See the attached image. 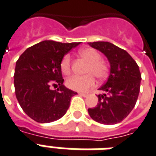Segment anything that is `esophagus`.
Masks as SVG:
<instances>
[{
    "mask_svg": "<svg viewBox=\"0 0 156 156\" xmlns=\"http://www.w3.org/2000/svg\"><path fill=\"white\" fill-rule=\"evenodd\" d=\"M80 94V95L83 96V97H87L88 95H89V94L88 93H82V92H80V93H78Z\"/></svg>",
    "mask_w": 156,
    "mask_h": 156,
    "instance_id": "34e87169",
    "label": "esophagus"
}]
</instances>
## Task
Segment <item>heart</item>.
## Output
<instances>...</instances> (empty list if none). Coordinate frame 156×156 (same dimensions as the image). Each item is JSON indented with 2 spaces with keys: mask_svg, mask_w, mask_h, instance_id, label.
<instances>
[{
  "mask_svg": "<svg viewBox=\"0 0 156 156\" xmlns=\"http://www.w3.org/2000/svg\"><path fill=\"white\" fill-rule=\"evenodd\" d=\"M80 57H82L88 62L85 69V76H74L67 79L66 85L72 90L78 92H85L95 85V78L98 80L105 79L108 76L109 67L105 60L101 59V55L98 51L91 48L80 49ZM60 69L62 74L67 76L71 71V56L66 54L60 62Z\"/></svg>",
  "mask_w": 156,
  "mask_h": 156,
  "instance_id": "heart-1",
  "label": "heart"
}]
</instances>
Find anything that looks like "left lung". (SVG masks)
<instances>
[{"instance_id":"left-lung-1","label":"left lung","mask_w":156,"mask_h":156,"mask_svg":"<svg viewBox=\"0 0 156 156\" xmlns=\"http://www.w3.org/2000/svg\"><path fill=\"white\" fill-rule=\"evenodd\" d=\"M107 57L110 63L108 79L99 90V103L89 108L91 118L99 123L112 125L120 122L135 107L140 92L139 66L128 52L108 42L89 43Z\"/></svg>"}]
</instances>
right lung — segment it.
<instances>
[{
	"label": "right lung",
	"mask_w": 156,
	"mask_h": 156,
	"mask_svg": "<svg viewBox=\"0 0 156 156\" xmlns=\"http://www.w3.org/2000/svg\"><path fill=\"white\" fill-rule=\"evenodd\" d=\"M79 43L47 40L29 47L16 62L14 85L16 99L33 120L47 123L60 119L77 94L63 85L62 57ZM54 86L57 90H51Z\"/></svg>",
	"instance_id": "obj_1"
}]
</instances>
